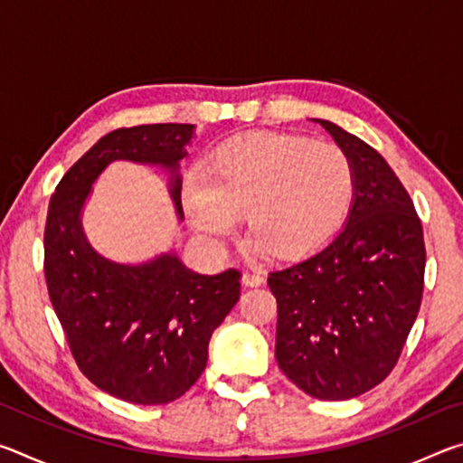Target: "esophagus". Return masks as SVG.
<instances>
[{
  "label": "esophagus",
  "mask_w": 463,
  "mask_h": 463,
  "mask_svg": "<svg viewBox=\"0 0 463 463\" xmlns=\"http://www.w3.org/2000/svg\"><path fill=\"white\" fill-rule=\"evenodd\" d=\"M265 281V278L261 276L260 271H245L242 273V284H245L247 288H257L261 286Z\"/></svg>",
  "instance_id": "obj_1"
}]
</instances>
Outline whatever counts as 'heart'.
<instances>
[{
	"label": "heart",
	"mask_w": 463,
	"mask_h": 463,
	"mask_svg": "<svg viewBox=\"0 0 463 463\" xmlns=\"http://www.w3.org/2000/svg\"><path fill=\"white\" fill-rule=\"evenodd\" d=\"M355 195V169L341 146L250 132L214 148L184 190L190 222L222 241L245 214L255 247L278 257L310 253L339 231Z\"/></svg>",
	"instance_id": "heart-1"
}]
</instances>
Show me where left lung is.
Instances as JSON below:
<instances>
[{"mask_svg": "<svg viewBox=\"0 0 463 463\" xmlns=\"http://www.w3.org/2000/svg\"><path fill=\"white\" fill-rule=\"evenodd\" d=\"M349 155L355 195L343 229L317 253L271 271L276 359L318 401H349L378 386L417 320L425 241L409 192L362 138L315 120Z\"/></svg>", "mask_w": 463, "mask_h": 463, "instance_id": "8db88e82", "label": "left lung"}]
</instances>
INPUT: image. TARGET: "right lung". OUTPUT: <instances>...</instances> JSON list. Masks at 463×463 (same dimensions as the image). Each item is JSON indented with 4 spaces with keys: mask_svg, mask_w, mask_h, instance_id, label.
Here are the masks:
<instances>
[{
    "mask_svg": "<svg viewBox=\"0 0 463 463\" xmlns=\"http://www.w3.org/2000/svg\"><path fill=\"white\" fill-rule=\"evenodd\" d=\"M194 124H143L101 137L54 190L44 229V278L85 378L120 401L167 404L185 394L208 362V343L241 296V273L202 276L175 250L143 263L106 260L90 245L81 214L109 163L132 161L169 174L182 221L179 161Z\"/></svg>",
    "mask_w": 463,
    "mask_h": 463,
    "instance_id": "1",
    "label": "right lung"
}]
</instances>
